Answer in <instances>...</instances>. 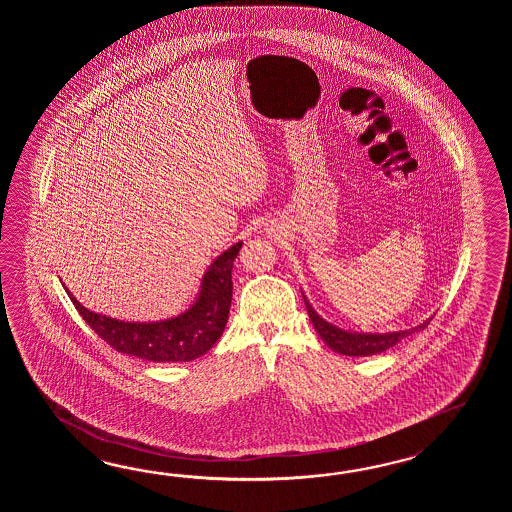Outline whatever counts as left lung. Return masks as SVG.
Segmentation results:
<instances>
[{
  "label": "left lung",
  "instance_id": "obj_1",
  "mask_svg": "<svg viewBox=\"0 0 512 512\" xmlns=\"http://www.w3.org/2000/svg\"><path fill=\"white\" fill-rule=\"evenodd\" d=\"M304 296L305 309L309 313V318L315 326L316 333L326 342L329 348L337 351L340 355L346 357H370L377 355L386 349L393 348L395 344H399L403 338L410 337L415 331L425 329L432 318H428L421 326L412 327V329H404V331H392V333H359V331H346L340 327L329 324L322 316L316 313L313 305L309 304L307 296Z\"/></svg>",
  "mask_w": 512,
  "mask_h": 512
}]
</instances>
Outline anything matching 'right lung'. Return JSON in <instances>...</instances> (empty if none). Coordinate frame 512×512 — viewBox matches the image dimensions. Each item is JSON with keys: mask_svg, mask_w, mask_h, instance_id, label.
I'll list each match as a JSON object with an SVG mask.
<instances>
[{"mask_svg": "<svg viewBox=\"0 0 512 512\" xmlns=\"http://www.w3.org/2000/svg\"><path fill=\"white\" fill-rule=\"evenodd\" d=\"M243 241L210 263L196 302L181 315L157 322H124L98 315L66 289L78 313L98 337L120 353L150 362H188L205 355L223 335L232 302V265Z\"/></svg>", "mask_w": 512, "mask_h": 512, "instance_id": "right-lung-1", "label": "right lung"}]
</instances>
